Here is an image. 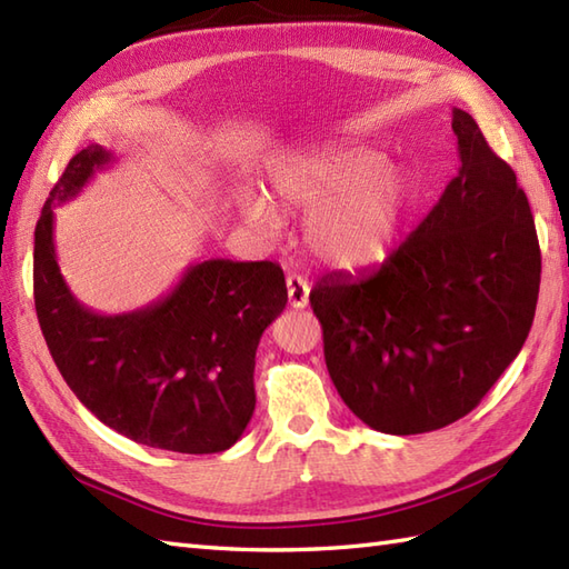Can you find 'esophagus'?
<instances>
[{"mask_svg":"<svg viewBox=\"0 0 569 569\" xmlns=\"http://www.w3.org/2000/svg\"><path fill=\"white\" fill-rule=\"evenodd\" d=\"M286 288H288V303L296 310H303L308 308V300H310V286L303 276H296L291 273L286 278Z\"/></svg>","mask_w":569,"mask_h":569,"instance_id":"esophagus-1","label":"esophagus"}]
</instances>
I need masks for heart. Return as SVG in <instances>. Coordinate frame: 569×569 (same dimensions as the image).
I'll use <instances>...</instances> for the list:
<instances>
[{
  "mask_svg": "<svg viewBox=\"0 0 569 569\" xmlns=\"http://www.w3.org/2000/svg\"><path fill=\"white\" fill-rule=\"evenodd\" d=\"M377 149L340 147L293 156L271 168V188L288 208L312 212L306 237L312 253L332 269L357 271L386 259L413 204V178L383 166ZM241 214L263 232L278 227L261 192L241 196Z\"/></svg>",
  "mask_w": 569,
  "mask_h": 569,
  "instance_id": "heart-1",
  "label": "heart"
}]
</instances>
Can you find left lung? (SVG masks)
<instances>
[{
    "mask_svg": "<svg viewBox=\"0 0 569 569\" xmlns=\"http://www.w3.org/2000/svg\"><path fill=\"white\" fill-rule=\"evenodd\" d=\"M459 173L377 271L310 291L337 393L369 428L450 426L521 352L540 288L536 222L513 168L452 110Z\"/></svg>",
    "mask_w": 569,
    "mask_h": 569,
    "instance_id": "left-lung-1",
    "label": "left lung"
}]
</instances>
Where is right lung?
I'll list each match as a JSON object with an SVG mask.
<instances>
[{"instance_id": "obj_1", "label": "right lung", "mask_w": 569, "mask_h": 569, "mask_svg": "<svg viewBox=\"0 0 569 569\" xmlns=\"http://www.w3.org/2000/svg\"><path fill=\"white\" fill-rule=\"evenodd\" d=\"M110 163L100 143L72 156L36 224L33 300L46 345L78 401L124 438L183 455L229 450L257 406L261 335L288 303L281 266L208 259L139 310L84 308L60 273L53 208Z\"/></svg>"}]
</instances>
